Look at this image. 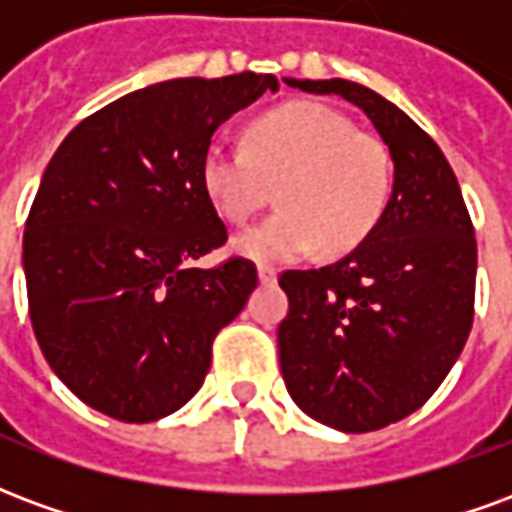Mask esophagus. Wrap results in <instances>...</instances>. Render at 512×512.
<instances>
[{
	"label": "esophagus",
	"instance_id": "obj_1",
	"mask_svg": "<svg viewBox=\"0 0 512 512\" xmlns=\"http://www.w3.org/2000/svg\"><path fill=\"white\" fill-rule=\"evenodd\" d=\"M257 279H260L263 285H274V282H277V268L260 266L257 268Z\"/></svg>",
	"mask_w": 512,
	"mask_h": 512
}]
</instances>
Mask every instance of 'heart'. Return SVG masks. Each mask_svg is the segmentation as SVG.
I'll return each mask as SVG.
<instances>
[{"mask_svg": "<svg viewBox=\"0 0 512 512\" xmlns=\"http://www.w3.org/2000/svg\"><path fill=\"white\" fill-rule=\"evenodd\" d=\"M200 180L224 222L246 224L274 200L282 211L238 235L235 249L257 263H288L323 246L348 252L384 213L392 164L376 136L337 109L312 101L257 117L246 147L213 142Z\"/></svg>", "mask_w": 512, "mask_h": 512, "instance_id": "heart-1", "label": "heart"}]
</instances>
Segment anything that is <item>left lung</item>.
Here are the masks:
<instances>
[{
  "label": "left lung",
  "instance_id": "1",
  "mask_svg": "<svg viewBox=\"0 0 512 512\" xmlns=\"http://www.w3.org/2000/svg\"><path fill=\"white\" fill-rule=\"evenodd\" d=\"M343 95L389 147L392 194L376 227L332 266L285 271L279 367L293 403L329 428L367 433L408 417L461 356L474 318L477 241L439 145L370 87L288 79Z\"/></svg>",
  "mask_w": 512,
  "mask_h": 512
}]
</instances>
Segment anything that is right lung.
<instances>
[{"label": "right lung", "mask_w": 512, "mask_h": 512, "mask_svg": "<svg viewBox=\"0 0 512 512\" xmlns=\"http://www.w3.org/2000/svg\"><path fill=\"white\" fill-rule=\"evenodd\" d=\"M271 73L172 79L98 109L65 136L24 230L32 329L73 395L120 422L189 403L213 337L257 288L252 260L191 263L227 241L202 153Z\"/></svg>", "instance_id": "add662e5"}]
</instances>
